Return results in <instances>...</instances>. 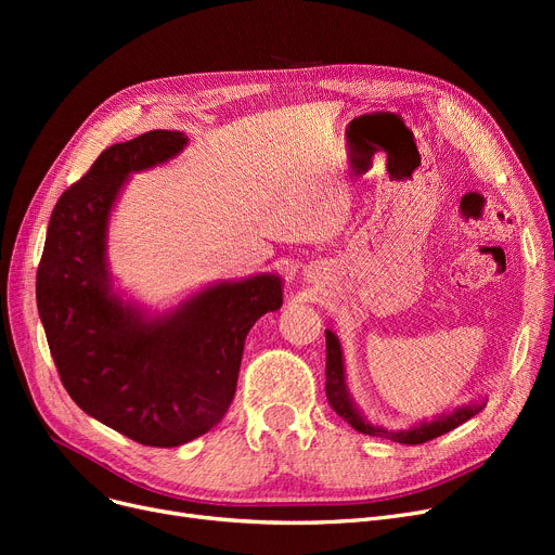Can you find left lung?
<instances>
[{
  "label": "left lung",
  "mask_w": 555,
  "mask_h": 555,
  "mask_svg": "<svg viewBox=\"0 0 555 555\" xmlns=\"http://www.w3.org/2000/svg\"><path fill=\"white\" fill-rule=\"evenodd\" d=\"M326 398L328 404L337 412V416H341L348 425L353 429L369 434V436H385V439H391L396 443H404V446H418V443H427L436 436L448 434L450 429L459 427L461 423L470 421L475 414H479L483 410L486 402H473L454 410L452 414H443L434 421H425L416 427L410 429H400V431H387L377 425H371L360 412L358 406L346 389V371H344V356H341V346L339 339L333 331H326Z\"/></svg>",
  "instance_id": "left-lung-1"
}]
</instances>
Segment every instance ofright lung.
Here are the masks:
<instances>
[{
	"mask_svg": "<svg viewBox=\"0 0 555 555\" xmlns=\"http://www.w3.org/2000/svg\"><path fill=\"white\" fill-rule=\"evenodd\" d=\"M186 141L151 130L103 151L53 207L36 276L49 351L72 400L151 448H178L222 421L249 328L283 304L276 274L220 281L153 319L112 293L114 202L130 172L172 159Z\"/></svg>",
	"mask_w": 555,
	"mask_h": 555,
	"instance_id": "obj_1",
	"label": "right lung"
}]
</instances>
